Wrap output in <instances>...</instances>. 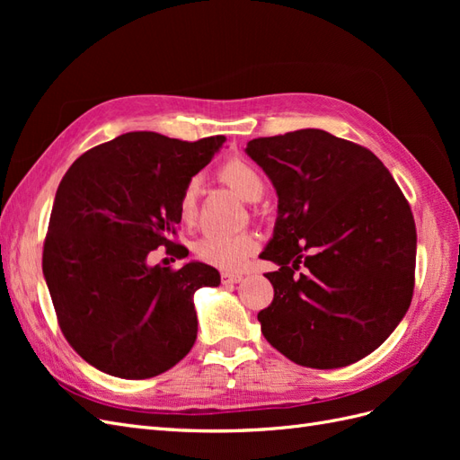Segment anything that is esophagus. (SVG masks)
Here are the masks:
<instances>
[{
  "instance_id": "obj_1",
  "label": "esophagus",
  "mask_w": 460,
  "mask_h": 460,
  "mask_svg": "<svg viewBox=\"0 0 460 460\" xmlns=\"http://www.w3.org/2000/svg\"><path fill=\"white\" fill-rule=\"evenodd\" d=\"M222 284L225 286H234V284H240L243 280L242 274H230V272H222Z\"/></svg>"
}]
</instances>
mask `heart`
<instances>
[{"label": "heart", "mask_w": 460, "mask_h": 460, "mask_svg": "<svg viewBox=\"0 0 460 460\" xmlns=\"http://www.w3.org/2000/svg\"><path fill=\"white\" fill-rule=\"evenodd\" d=\"M220 182L232 188L238 196L249 203H255L264 193V180L252 163L242 159H232L220 166ZM201 182L198 176L190 178L178 196V215L186 225H191L198 217V198ZM259 247L257 235L252 232H242L234 235L208 234L193 245L198 259L205 264H211L220 270H240L245 261L252 257Z\"/></svg>", "instance_id": "b5f03b06"}]
</instances>
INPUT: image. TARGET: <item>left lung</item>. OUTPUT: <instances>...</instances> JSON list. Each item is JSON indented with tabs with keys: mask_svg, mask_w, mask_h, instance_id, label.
Segmentation results:
<instances>
[{
	"mask_svg": "<svg viewBox=\"0 0 460 460\" xmlns=\"http://www.w3.org/2000/svg\"><path fill=\"white\" fill-rule=\"evenodd\" d=\"M245 153L278 196L274 299L257 314L262 336L294 363L340 368L370 355L409 311L416 226L384 163L326 130L257 137ZM308 269L294 277L298 264Z\"/></svg>",
	"mask_w": 460,
	"mask_h": 460,
	"instance_id": "8db88e82",
	"label": "left lung"
}]
</instances>
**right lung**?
<instances>
[{
  "label": "right lung",
  "mask_w": 460,
  "mask_h": 460,
  "mask_svg": "<svg viewBox=\"0 0 460 460\" xmlns=\"http://www.w3.org/2000/svg\"><path fill=\"white\" fill-rule=\"evenodd\" d=\"M226 137L182 142L127 132L78 157L55 193L41 269L73 349L109 376L153 378L182 360L198 338L193 294L220 284L199 261L180 270L149 264L171 235L178 196Z\"/></svg>",
  "instance_id": "obj_1"
}]
</instances>
